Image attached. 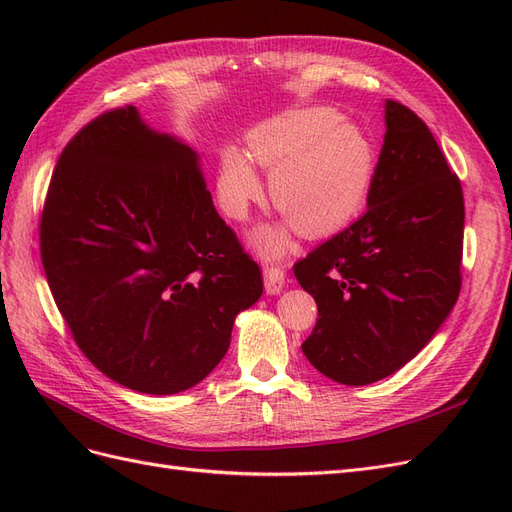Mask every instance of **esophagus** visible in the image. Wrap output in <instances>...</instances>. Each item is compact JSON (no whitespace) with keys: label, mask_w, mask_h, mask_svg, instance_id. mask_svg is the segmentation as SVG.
<instances>
[{"label":"esophagus","mask_w":512,"mask_h":512,"mask_svg":"<svg viewBox=\"0 0 512 512\" xmlns=\"http://www.w3.org/2000/svg\"><path fill=\"white\" fill-rule=\"evenodd\" d=\"M262 273H265V290L269 294H280L284 288V269L280 265H267Z\"/></svg>","instance_id":"34e87169"}]
</instances>
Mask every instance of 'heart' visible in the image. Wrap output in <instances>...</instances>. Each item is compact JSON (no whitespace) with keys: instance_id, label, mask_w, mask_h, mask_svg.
Returning a JSON list of instances; mask_svg holds the SVG:
<instances>
[{"instance_id":"b5f03b06","label":"heart","mask_w":512,"mask_h":512,"mask_svg":"<svg viewBox=\"0 0 512 512\" xmlns=\"http://www.w3.org/2000/svg\"><path fill=\"white\" fill-rule=\"evenodd\" d=\"M256 164L271 170L273 205L305 235L322 237L363 209L376 175V149L363 128L342 121L329 106L299 108L260 123L247 136V151L228 147L222 153L218 198L232 220H245L262 196ZM291 223L258 228L252 237L256 250L282 256L290 247Z\"/></svg>"}]
</instances>
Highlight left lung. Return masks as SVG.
Here are the masks:
<instances>
[{"label": "left lung", "mask_w": 512, "mask_h": 512, "mask_svg": "<svg viewBox=\"0 0 512 512\" xmlns=\"http://www.w3.org/2000/svg\"><path fill=\"white\" fill-rule=\"evenodd\" d=\"M384 121L367 211L294 265L318 305L303 354L348 386L382 380L414 359L461 290V183L408 106L386 100Z\"/></svg>", "instance_id": "left-lung-1"}]
</instances>
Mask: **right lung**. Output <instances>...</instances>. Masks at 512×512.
Segmentation results:
<instances>
[{
  "label": "right lung",
  "instance_id": "1",
  "mask_svg": "<svg viewBox=\"0 0 512 512\" xmlns=\"http://www.w3.org/2000/svg\"><path fill=\"white\" fill-rule=\"evenodd\" d=\"M46 282L76 346L147 395L207 378L260 267L215 211L198 153L134 106L106 111L61 151L40 218Z\"/></svg>",
  "mask_w": 512,
  "mask_h": 512
}]
</instances>
